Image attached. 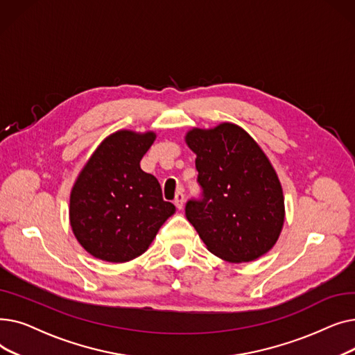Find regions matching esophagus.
I'll list each match as a JSON object with an SVG mask.
<instances>
[{
	"label": "esophagus",
	"mask_w": 355,
	"mask_h": 355,
	"mask_svg": "<svg viewBox=\"0 0 355 355\" xmlns=\"http://www.w3.org/2000/svg\"><path fill=\"white\" fill-rule=\"evenodd\" d=\"M184 193L182 191H178L177 194H175V198H174V204H175V207L178 209V210H181L182 209V206H184Z\"/></svg>",
	"instance_id": "obj_1"
}]
</instances>
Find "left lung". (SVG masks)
<instances>
[{"mask_svg": "<svg viewBox=\"0 0 355 355\" xmlns=\"http://www.w3.org/2000/svg\"><path fill=\"white\" fill-rule=\"evenodd\" d=\"M185 142L197 155L201 198L185 216L207 249L232 263L252 262L277 241L285 221L281 181L262 148L230 122L193 128Z\"/></svg>", "mask_w": 355, "mask_h": 355, "instance_id": "1", "label": "left lung"}]
</instances>
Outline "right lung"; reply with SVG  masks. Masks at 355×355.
Segmentation results:
<instances>
[{
    "mask_svg": "<svg viewBox=\"0 0 355 355\" xmlns=\"http://www.w3.org/2000/svg\"><path fill=\"white\" fill-rule=\"evenodd\" d=\"M154 132L118 130L92 154L70 193V226L96 259L123 263L141 256L165 220L175 213L161 185L141 170Z\"/></svg>",
    "mask_w": 355,
    "mask_h": 355,
    "instance_id": "obj_1",
    "label": "right lung"
}]
</instances>
